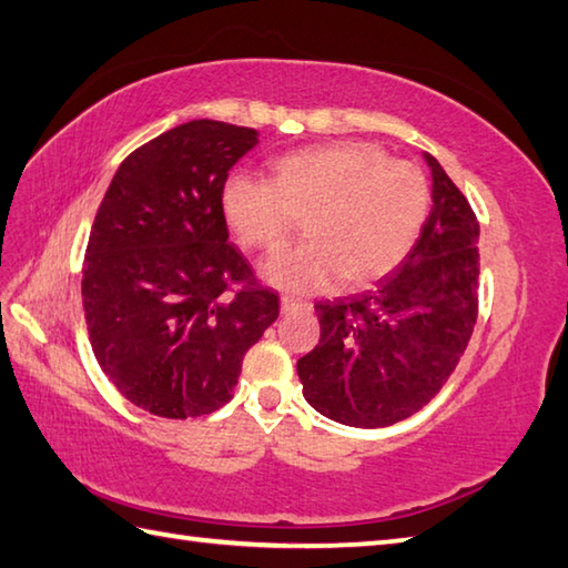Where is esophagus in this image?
<instances>
[{
  "mask_svg": "<svg viewBox=\"0 0 568 568\" xmlns=\"http://www.w3.org/2000/svg\"><path fill=\"white\" fill-rule=\"evenodd\" d=\"M295 310H312L310 303H300V300H293V297H283L281 300V312L283 315H291V312Z\"/></svg>",
  "mask_w": 568,
  "mask_h": 568,
  "instance_id": "esophagus-1",
  "label": "esophagus"
}]
</instances>
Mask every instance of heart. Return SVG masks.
<instances>
[{
  "label": "heart",
  "instance_id": "1",
  "mask_svg": "<svg viewBox=\"0 0 568 568\" xmlns=\"http://www.w3.org/2000/svg\"><path fill=\"white\" fill-rule=\"evenodd\" d=\"M432 192L419 168L373 143L287 153L273 178H226L220 210L244 248L273 251L303 220L310 239L275 253L261 277L287 295L324 293L344 277L364 287L395 271L427 222Z\"/></svg>",
  "mask_w": 568,
  "mask_h": 568
}]
</instances>
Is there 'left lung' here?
Instances as JSON below:
<instances>
[{
    "label": "left lung",
    "instance_id": "8db88e82",
    "mask_svg": "<svg viewBox=\"0 0 568 568\" xmlns=\"http://www.w3.org/2000/svg\"><path fill=\"white\" fill-rule=\"evenodd\" d=\"M432 171L422 234L376 291L317 303L320 344L297 361L305 400L373 429L425 407L464 356L478 315V222L444 168Z\"/></svg>",
    "mask_w": 568,
    "mask_h": 568
}]
</instances>
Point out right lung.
I'll list each match as a JSON object with an SVG mask.
<instances>
[{"label":"right lung","instance_id":"right-lung-1","mask_svg":"<svg viewBox=\"0 0 568 568\" xmlns=\"http://www.w3.org/2000/svg\"><path fill=\"white\" fill-rule=\"evenodd\" d=\"M256 143V129L180 124L119 165L94 216L82 268L90 344L114 388L151 415L226 405L241 361L277 320V295L226 244L220 210L229 171Z\"/></svg>","mask_w":568,"mask_h":568}]
</instances>
